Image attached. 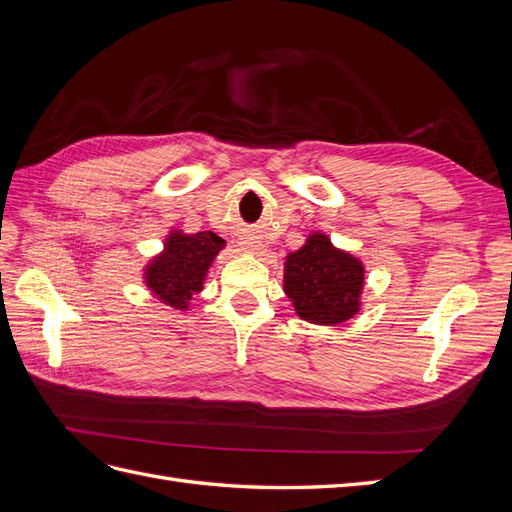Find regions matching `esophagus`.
I'll return each mask as SVG.
<instances>
[{"label": "esophagus", "instance_id": "1", "mask_svg": "<svg viewBox=\"0 0 512 512\" xmlns=\"http://www.w3.org/2000/svg\"><path fill=\"white\" fill-rule=\"evenodd\" d=\"M243 250H258V243L252 241V239H247V241H243Z\"/></svg>", "mask_w": 512, "mask_h": 512}]
</instances>
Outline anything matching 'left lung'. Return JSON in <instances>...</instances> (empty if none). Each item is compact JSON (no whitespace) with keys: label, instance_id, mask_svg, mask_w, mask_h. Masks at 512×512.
Here are the masks:
<instances>
[{"label":"left lung","instance_id":"left-lung-1","mask_svg":"<svg viewBox=\"0 0 512 512\" xmlns=\"http://www.w3.org/2000/svg\"><path fill=\"white\" fill-rule=\"evenodd\" d=\"M361 288V262L335 250L324 235H312L286 260L284 290L303 320L339 324L352 318L359 309Z\"/></svg>","mask_w":512,"mask_h":512}]
</instances>
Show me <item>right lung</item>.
I'll return each instance as SVG.
<instances>
[{"mask_svg": "<svg viewBox=\"0 0 512 512\" xmlns=\"http://www.w3.org/2000/svg\"><path fill=\"white\" fill-rule=\"evenodd\" d=\"M222 245L224 239L215 232L168 237L164 254L147 269L149 288L168 305L185 309L188 301L203 288L205 271Z\"/></svg>", "mask_w": 512, "mask_h": 512, "instance_id": "add662e5", "label": "right lung"}]
</instances>
